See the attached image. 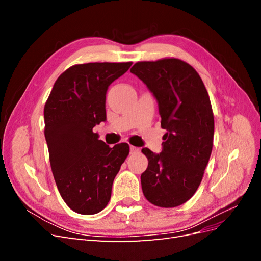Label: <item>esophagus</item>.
I'll return each instance as SVG.
<instances>
[{"mask_svg": "<svg viewBox=\"0 0 261 261\" xmlns=\"http://www.w3.org/2000/svg\"><path fill=\"white\" fill-rule=\"evenodd\" d=\"M130 153H138L139 152V148L135 147V146H130Z\"/></svg>", "mask_w": 261, "mask_h": 261, "instance_id": "1", "label": "esophagus"}]
</instances>
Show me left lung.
I'll return each instance as SVG.
<instances>
[{
  "instance_id": "1",
  "label": "left lung",
  "mask_w": 261,
  "mask_h": 261,
  "mask_svg": "<svg viewBox=\"0 0 261 261\" xmlns=\"http://www.w3.org/2000/svg\"><path fill=\"white\" fill-rule=\"evenodd\" d=\"M130 73L153 93L167 129L160 153L141 150L148 159L140 176L143 193L154 206H180L199 187L212 151L215 118L208 91L196 69L179 59L137 62Z\"/></svg>"
}]
</instances>
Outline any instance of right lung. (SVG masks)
<instances>
[{
    "label": "right lung",
    "instance_id": "add662e5",
    "mask_svg": "<svg viewBox=\"0 0 261 261\" xmlns=\"http://www.w3.org/2000/svg\"><path fill=\"white\" fill-rule=\"evenodd\" d=\"M132 64L70 66L45 102L44 136L55 184L67 206L81 215H96L107 207L113 180L129 153L127 144L109 147L92 128L107 120L108 87Z\"/></svg>",
    "mask_w": 261,
    "mask_h": 261
}]
</instances>
